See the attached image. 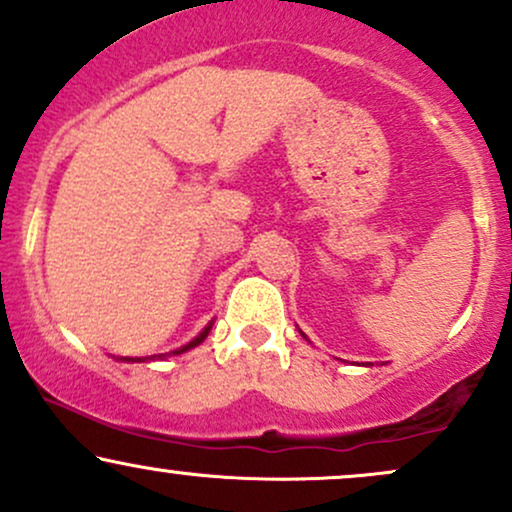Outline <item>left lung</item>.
<instances>
[{"label": "left lung", "instance_id": "8db88e82", "mask_svg": "<svg viewBox=\"0 0 512 512\" xmlns=\"http://www.w3.org/2000/svg\"><path fill=\"white\" fill-rule=\"evenodd\" d=\"M301 334H303V332H301ZM303 339H308V337H305V334H303ZM363 366L370 368V366H373V363H363ZM380 366H385V363H380Z\"/></svg>", "mask_w": 512, "mask_h": 512}]
</instances>
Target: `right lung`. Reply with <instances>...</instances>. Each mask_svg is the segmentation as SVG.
Segmentation results:
<instances>
[{"label":"right lung","mask_w":512,"mask_h":512,"mask_svg":"<svg viewBox=\"0 0 512 512\" xmlns=\"http://www.w3.org/2000/svg\"><path fill=\"white\" fill-rule=\"evenodd\" d=\"M211 327H214V320H211L209 325L204 327V330L199 332L195 339H192V342H187L185 346H178V349H175V351H170V354H154V356H120V358H117V361H125V363H144V361H163V358H168V356H180V354H185V351L195 349V346L202 344L204 339L209 337Z\"/></svg>","instance_id":"right-lung-1"}]
</instances>
